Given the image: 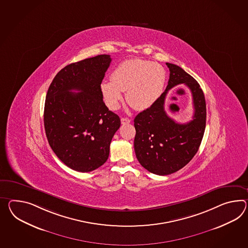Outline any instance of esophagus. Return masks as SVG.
I'll list each match as a JSON object with an SVG mask.
<instances>
[{"instance_id":"34e87169","label":"esophagus","mask_w":248,"mask_h":248,"mask_svg":"<svg viewBox=\"0 0 248 248\" xmlns=\"http://www.w3.org/2000/svg\"><path fill=\"white\" fill-rule=\"evenodd\" d=\"M121 123L122 124H130V123H131V119H128V118H124V117H123V118H121Z\"/></svg>"}]
</instances>
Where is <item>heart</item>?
<instances>
[{"instance_id":"heart-1","label":"heart","mask_w":248,"mask_h":248,"mask_svg":"<svg viewBox=\"0 0 248 248\" xmlns=\"http://www.w3.org/2000/svg\"><path fill=\"white\" fill-rule=\"evenodd\" d=\"M166 72L163 67L149 61L127 60L115 67L111 80L100 85L105 102L112 110L119 108L123 95L136 110L151 108L163 92Z\"/></svg>"}]
</instances>
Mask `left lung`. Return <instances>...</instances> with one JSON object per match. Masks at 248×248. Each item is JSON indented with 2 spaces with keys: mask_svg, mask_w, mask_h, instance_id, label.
Returning a JSON list of instances; mask_svg holds the SVG:
<instances>
[{
  "mask_svg": "<svg viewBox=\"0 0 248 248\" xmlns=\"http://www.w3.org/2000/svg\"><path fill=\"white\" fill-rule=\"evenodd\" d=\"M166 64L170 72L166 91L151 108L134 118L137 159L144 169L158 175L175 173L191 161L198 151L206 125L205 97L199 83L181 67ZM179 84L187 85L193 96V119L186 124L176 123L164 110L167 92Z\"/></svg>",
  "mask_w": 248,
  "mask_h": 248,
  "instance_id": "8db88e82",
  "label": "left lung"
}]
</instances>
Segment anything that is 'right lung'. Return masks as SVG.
<instances>
[{"label": "right lung", "instance_id": "1", "mask_svg": "<svg viewBox=\"0 0 248 248\" xmlns=\"http://www.w3.org/2000/svg\"><path fill=\"white\" fill-rule=\"evenodd\" d=\"M110 62V55H100L67 65L55 75L46 97L49 145L62 162L79 172L93 171L108 160L111 140L121 125L100 90Z\"/></svg>", "mask_w": 248, "mask_h": 248}]
</instances>
